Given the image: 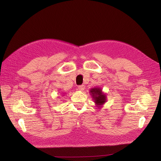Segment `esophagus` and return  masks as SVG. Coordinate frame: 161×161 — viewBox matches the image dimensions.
<instances>
[{
  "label": "esophagus",
  "mask_w": 161,
  "mask_h": 161,
  "mask_svg": "<svg viewBox=\"0 0 161 161\" xmlns=\"http://www.w3.org/2000/svg\"><path fill=\"white\" fill-rule=\"evenodd\" d=\"M78 88H79V91H83V90L85 89V85H82L79 86V87H78Z\"/></svg>",
  "instance_id": "esophagus-1"
}]
</instances>
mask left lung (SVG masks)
<instances>
[{
  "label": "left lung",
  "instance_id": "1",
  "mask_svg": "<svg viewBox=\"0 0 161 161\" xmlns=\"http://www.w3.org/2000/svg\"><path fill=\"white\" fill-rule=\"evenodd\" d=\"M90 94L92 99L94 100L96 107L98 109H101L107 101L106 94L102 91L100 87H94L90 90Z\"/></svg>",
  "mask_w": 161,
  "mask_h": 161
}]
</instances>
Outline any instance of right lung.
Wrapping results in <instances>:
<instances>
[{"label": "right lung", "mask_w": 161, "mask_h": 161, "mask_svg": "<svg viewBox=\"0 0 161 161\" xmlns=\"http://www.w3.org/2000/svg\"><path fill=\"white\" fill-rule=\"evenodd\" d=\"M62 94H64V93H62Z\"/></svg>", "instance_id": "obj_1"}]
</instances>
